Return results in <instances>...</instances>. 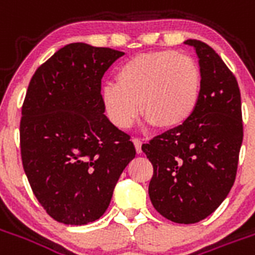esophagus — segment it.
<instances>
[{"label": "esophagus", "mask_w": 255, "mask_h": 255, "mask_svg": "<svg viewBox=\"0 0 255 255\" xmlns=\"http://www.w3.org/2000/svg\"><path fill=\"white\" fill-rule=\"evenodd\" d=\"M132 142H133V146H135V149H136V151L140 153V151H142V140L138 138H133Z\"/></svg>", "instance_id": "esophagus-1"}]
</instances>
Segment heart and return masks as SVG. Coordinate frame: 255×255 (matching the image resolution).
<instances>
[{
	"instance_id": "heart-1",
	"label": "heart",
	"mask_w": 255,
	"mask_h": 255,
	"mask_svg": "<svg viewBox=\"0 0 255 255\" xmlns=\"http://www.w3.org/2000/svg\"><path fill=\"white\" fill-rule=\"evenodd\" d=\"M117 83L104 84L106 115L119 128L143 117L154 127L171 129L194 115L202 93V71L188 54L176 50L142 53L119 68Z\"/></svg>"
}]
</instances>
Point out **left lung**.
Returning <instances> with one entry per match:
<instances>
[{
	"label": "left lung",
	"mask_w": 255,
	"mask_h": 255,
	"mask_svg": "<svg viewBox=\"0 0 255 255\" xmlns=\"http://www.w3.org/2000/svg\"><path fill=\"white\" fill-rule=\"evenodd\" d=\"M202 71V93L187 122L157 135L142 150L153 165L154 209L179 224H194L219 208L238 171L243 140L241 90L212 47L188 39Z\"/></svg>",
	"instance_id": "1"
}]
</instances>
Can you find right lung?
Masks as SVG:
<instances>
[{"mask_svg":"<svg viewBox=\"0 0 255 255\" xmlns=\"http://www.w3.org/2000/svg\"><path fill=\"white\" fill-rule=\"evenodd\" d=\"M123 54L69 43L30 80L20 120L21 162L38 202L58 223L100 219L135 158L131 136L104 115L101 95V79Z\"/></svg>","mask_w":255,"mask_h":255,"instance_id":"right-lung-1","label":"right lung"}]
</instances>
